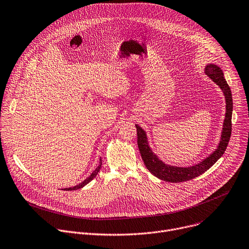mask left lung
<instances>
[{
  "instance_id": "obj_1",
  "label": "left lung",
  "mask_w": 249,
  "mask_h": 249,
  "mask_svg": "<svg viewBox=\"0 0 249 249\" xmlns=\"http://www.w3.org/2000/svg\"><path fill=\"white\" fill-rule=\"evenodd\" d=\"M206 74L216 83L219 88L222 90L224 98H225V118L223 121L222 132L219 144L213 154L207 157L205 160H202L196 165L191 167H176L165 164L150 148L147 134L146 132L139 126L135 125L137 128V143L139 147V151L141 154L142 159L146 168L153 174L155 177L159 178L160 179L166 180L170 183H180L195 178L201 174L208 171L218 159L224 154L229 145L231 135V116H232V96L231 90L223 76V72L219 66L210 63L205 69Z\"/></svg>"
}]
</instances>
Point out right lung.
I'll use <instances>...</instances> for the list:
<instances>
[{
    "mask_svg": "<svg viewBox=\"0 0 249 249\" xmlns=\"http://www.w3.org/2000/svg\"><path fill=\"white\" fill-rule=\"evenodd\" d=\"M101 165H102V160H101V158H100V161H99V165H98V167L92 172V174L90 175L89 177H87L83 182H81V183H79L78 185H76V186H74V187H71V188H65V189H63L64 191H74V190H78V189H81V188H83L85 185H87L88 183H90L91 182V180L97 176V174L99 173V171H100V169H101Z\"/></svg>",
    "mask_w": 249,
    "mask_h": 249,
    "instance_id": "add662e5",
    "label": "right lung"
}]
</instances>
